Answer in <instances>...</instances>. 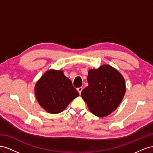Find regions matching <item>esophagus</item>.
<instances>
[{
    "mask_svg": "<svg viewBox=\"0 0 153 153\" xmlns=\"http://www.w3.org/2000/svg\"><path fill=\"white\" fill-rule=\"evenodd\" d=\"M82 89H83V88H82V87H80L77 88V91H78V92H79V94H81V92H82Z\"/></svg>",
    "mask_w": 153,
    "mask_h": 153,
    "instance_id": "obj_1",
    "label": "esophagus"
}]
</instances>
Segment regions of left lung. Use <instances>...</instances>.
I'll return each instance as SVG.
<instances>
[{"label": "left lung", "instance_id": "8db88e82", "mask_svg": "<svg viewBox=\"0 0 153 153\" xmlns=\"http://www.w3.org/2000/svg\"><path fill=\"white\" fill-rule=\"evenodd\" d=\"M87 76L89 85L81 96L88 108L98 117H105L115 110L122 101L126 85L123 76L108 65L90 69Z\"/></svg>", "mask_w": 153, "mask_h": 153}]
</instances>
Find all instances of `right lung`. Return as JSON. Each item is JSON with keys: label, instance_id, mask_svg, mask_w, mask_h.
Segmentation results:
<instances>
[{"label": "right lung", "instance_id": "right-lung-1", "mask_svg": "<svg viewBox=\"0 0 153 153\" xmlns=\"http://www.w3.org/2000/svg\"><path fill=\"white\" fill-rule=\"evenodd\" d=\"M35 94L39 105L50 114L62 112L72 100L79 96L71 81L61 70L46 72L37 82Z\"/></svg>", "mask_w": 153, "mask_h": 153}]
</instances>
